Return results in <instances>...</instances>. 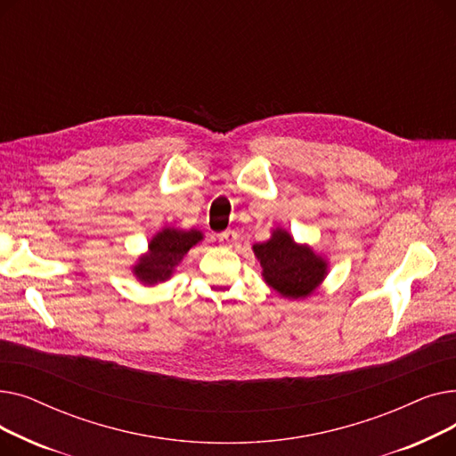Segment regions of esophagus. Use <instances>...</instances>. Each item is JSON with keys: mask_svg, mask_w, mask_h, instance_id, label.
<instances>
[{"mask_svg": "<svg viewBox=\"0 0 456 456\" xmlns=\"http://www.w3.org/2000/svg\"><path fill=\"white\" fill-rule=\"evenodd\" d=\"M236 238H238V234H236L234 231H225V232H222V234L218 236V242H220V246H224V248H231V246L236 242Z\"/></svg>", "mask_w": 456, "mask_h": 456, "instance_id": "obj_1", "label": "esophagus"}]
</instances>
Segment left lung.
Instances as JSON below:
<instances>
[{"label":"left lung","mask_w":456,"mask_h":456,"mask_svg":"<svg viewBox=\"0 0 456 456\" xmlns=\"http://www.w3.org/2000/svg\"><path fill=\"white\" fill-rule=\"evenodd\" d=\"M253 251L266 282L284 297H306L325 277V262L313 249L297 246L282 229L273 231L268 242L255 244Z\"/></svg>","instance_id":"8db88e82"}]
</instances>
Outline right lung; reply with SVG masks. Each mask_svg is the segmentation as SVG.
<instances>
[{
  "label": "right lung",
  "mask_w": 456,
  "mask_h": 456,
  "mask_svg": "<svg viewBox=\"0 0 456 456\" xmlns=\"http://www.w3.org/2000/svg\"><path fill=\"white\" fill-rule=\"evenodd\" d=\"M200 240V231L184 232L175 229H164L151 240L150 255L140 258L138 266L134 268L136 277L146 284L166 281L172 275L174 268L179 265V260L184 256V253L191 246H196Z\"/></svg>",
  "instance_id": "add662e5"
}]
</instances>
